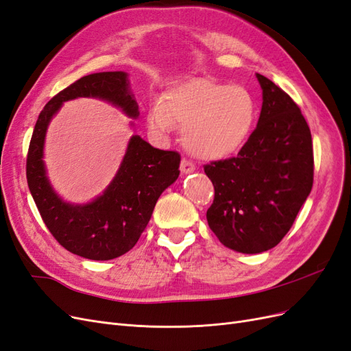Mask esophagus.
Segmentation results:
<instances>
[{
  "instance_id": "esophagus-1",
  "label": "esophagus",
  "mask_w": 351,
  "mask_h": 351,
  "mask_svg": "<svg viewBox=\"0 0 351 351\" xmlns=\"http://www.w3.org/2000/svg\"><path fill=\"white\" fill-rule=\"evenodd\" d=\"M195 165L187 161V159H182V164H180V171H182L183 176H187V174H192L195 173Z\"/></svg>"
}]
</instances>
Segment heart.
<instances>
[{
    "instance_id": "heart-1",
    "label": "heart",
    "mask_w": 351,
    "mask_h": 351,
    "mask_svg": "<svg viewBox=\"0 0 351 351\" xmlns=\"http://www.w3.org/2000/svg\"><path fill=\"white\" fill-rule=\"evenodd\" d=\"M258 117L253 93L210 77L173 83L147 114V125L165 136L174 124L184 127L186 149L200 159L219 161L241 151L250 139Z\"/></svg>"
}]
</instances>
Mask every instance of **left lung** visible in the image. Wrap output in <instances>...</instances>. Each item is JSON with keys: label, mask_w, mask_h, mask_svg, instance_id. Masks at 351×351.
<instances>
[{"label": "left lung", "mask_w": 351, "mask_h": 351, "mask_svg": "<svg viewBox=\"0 0 351 351\" xmlns=\"http://www.w3.org/2000/svg\"><path fill=\"white\" fill-rule=\"evenodd\" d=\"M262 110L236 158L205 165L215 189L209 228L226 247L262 253L289 232L313 184L312 134L297 104L256 73Z\"/></svg>", "instance_id": "obj_1"}]
</instances>
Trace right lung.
Instances as JSON below:
<instances>
[{"label": "right lung", "mask_w": 351, "mask_h": 351, "mask_svg": "<svg viewBox=\"0 0 351 351\" xmlns=\"http://www.w3.org/2000/svg\"><path fill=\"white\" fill-rule=\"evenodd\" d=\"M97 98L120 108L130 119L139 105L125 71L84 76L57 93L40 111L32 134L26 177L30 195L51 234L69 252L92 261H110L129 252L149 222L156 200L180 174V155L161 151L133 134L111 183L88 204H70L51 186L44 162L48 125L62 104ZM133 127L134 123L130 121Z\"/></svg>", "instance_id": "1"}]
</instances>
